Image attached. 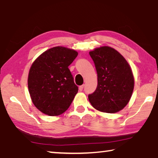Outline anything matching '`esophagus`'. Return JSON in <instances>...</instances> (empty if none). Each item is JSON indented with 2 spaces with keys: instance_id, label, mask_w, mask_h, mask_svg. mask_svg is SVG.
Returning <instances> with one entry per match:
<instances>
[{
  "instance_id": "obj_1",
  "label": "esophagus",
  "mask_w": 158,
  "mask_h": 158,
  "mask_svg": "<svg viewBox=\"0 0 158 158\" xmlns=\"http://www.w3.org/2000/svg\"><path fill=\"white\" fill-rule=\"evenodd\" d=\"M83 89H84V85H80V86L79 87V90H80V91H81V90H83Z\"/></svg>"
}]
</instances>
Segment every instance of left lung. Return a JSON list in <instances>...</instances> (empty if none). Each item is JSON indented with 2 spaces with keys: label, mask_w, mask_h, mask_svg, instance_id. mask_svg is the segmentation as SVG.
<instances>
[{
  "label": "left lung",
  "mask_w": 158,
  "mask_h": 158,
  "mask_svg": "<svg viewBox=\"0 0 158 158\" xmlns=\"http://www.w3.org/2000/svg\"><path fill=\"white\" fill-rule=\"evenodd\" d=\"M98 73V86L89 95L91 105L105 113L122 110L132 97L135 80L125 58L110 47L96 48L89 52Z\"/></svg>",
  "instance_id": "1"
}]
</instances>
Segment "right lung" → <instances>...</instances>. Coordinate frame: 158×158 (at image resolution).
<instances>
[{
  "instance_id": "right-lung-1",
  "label": "right lung",
  "mask_w": 158,
  "mask_h": 158,
  "mask_svg": "<svg viewBox=\"0 0 158 158\" xmlns=\"http://www.w3.org/2000/svg\"><path fill=\"white\" fill-rule=\"evenodd\" d=\"M78 53L64 47L47 50L32 64L28 87L32 102L38 110L51 116L64 113L78 92L68 66Z\"/></svg>"
}]
</instances>
